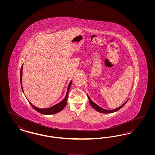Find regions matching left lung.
Here are the masks:
<instances>
[{"instance_id":"8db88e82","label":"left lung","mask_w":155,"mask_h":155,"mask_svg":"<svg viewBox=\"0 0 155 155\" xmlns=\"http://www.w3.org/2000/svg\"><path fill=\"white\" fill-rule=\"evenodd\" d=\"M87 96H88V97L89 102L90 104L91 105V106H92L95 110L98 111V112L102 113H111L116 112V111H117L118 110H120V109H121V108L125 105L126 103L127 102V101H128V100H127V101L125 102V103H123L122 105H121L120 106H119L118 107L116 108V109H113V110H106V109H103L102 107H100L99 106H98L97 104H96V103H95V102H94L91 100V99L90 98V97H89V96L88 94H87Z\"/></svg>"}]
</instances>
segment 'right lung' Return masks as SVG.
Masks as SVG:
<instances>
[{"label": "right lung", "instance_id": "obj_1", "mask_svg": "<svg viewBox=\"0 0 155 155\" xmlns=\"http://www.w3.org/2000/svg\"><path fill=\"white\" fill-rule=\"evenodd\" d=\"M22 67H23V64H22V66L21 68V71H20V83L21 84H22ZM72 84V80L70 81V82L69 83L68 87H67V89L66 94V96L64 97V98L59 103H57L54 105H53L52 107H48V108H44V109H41V108H39L37 107L36 106H35L34 105H33L32 103L30 102V101H28V102L30 103L31 106L35 110L37 111L38 112L42 114H46V115H49V114H56L60 112V111L62 110L64 107L66 106L67 104V98H68V91L71 87ZM21 89H22V92L24 93V91H23V88H22V85H21ZM25 95V94H24ZM26 97V96H25ZM27 98V97H26Z\"/></svg>", "mask_w": 155, "mask_h": 155}]
</instances>
